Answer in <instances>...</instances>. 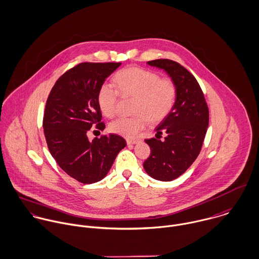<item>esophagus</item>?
Returning a JSON list of instances; mask_svg holds the SVG:
<instances>
[{"mask_svg":"<svg viewBox=\"0 0 259 259\" xmlns=\"http://www.w3.org/2000/svg\"><path fill=\"white\" fill-rule=\"evenodd\" d=\"M141 141H142L141 139H127L126 143H127V145H135V144L140 143Z\"/></svg>","mask_w":259,"mask_h":259,"instance_id":"obj_1","label":"esophagus"}]
</instances>
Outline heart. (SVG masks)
I'll list each match as a JSON object with an SVG mask.
<instances>
[{"label": "heart", "instance_id": "obj_1", "mask_svg": "<svg viewBox=\"0 0 259 259\" xmlns=\"http://www.w3.org/2000/svg\"><path fill=\"white\" fill-rule=\"evenodd\" d=\"M114 84L103 83L97 92V102L101 112L112 117L117 110L119 94L136 96L131 117H119L109 124L111 133L132 139L144 130L150 121L158 122L172 111L177 97V87L171 78L160 76L141 67H127L119 70L113 77Z\"/></svg>", "mask_w": 259, "mask_h": 259}]
</instances>
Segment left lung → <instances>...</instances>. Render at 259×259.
<instances>
[{"instance_id": "1", "label": "left lung", "mask_w": 259, "mask_h": 259, "mask_svg": "<svg viewBox=\"0 0 259 259\" xmlns=\"http://www.w3.org/2000/svg\"><path fill=\"white\" fill-rule=\"evenodd\" d=\"M148 64L165 70L177 87L172 111L156 127L157 139L145 140L151 148L145 171L156 180L169 182L186 172L200 154L209 124V109L198 81L181 64L169 59ZM163 133L166 137L161 141Z\"/></svg>"}]
</instances>
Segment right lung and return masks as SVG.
I'll return each instance as SVG.
<instances>
[{
  "mask_svg": "<svg viewBox=\"0 0 259 259\" xmlns=\"http://www.w3.org/2000/svg\"><path fill=\"white\" fill-rule=\"evenodd\" d=\"M120 64L80 63L58 78L46 101L43 128L49 152L64 172L82 184L102 180L126 146L114 134L87 138L92 126L105 127L97 92Z\"/></svg>",
  "mask_w": 259,
  "mask_h": 259,
  "instance_id": "1",
  "label": "right lung"
}]
</instances>
